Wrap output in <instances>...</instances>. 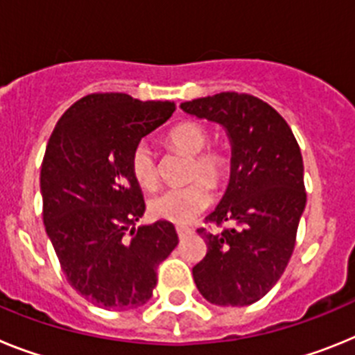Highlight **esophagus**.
Segmentation results:
<instances>
[{
  "mask_svg": "<svg viewBox=\"0 0 355 355\" xmlns=\"http://www.w3.org/2000/svg\"><path fill=\"white\" fill-rule=\"evenodd\" d=\"M191 232H193V230H191L189 227H182V225H180V227H177V234H178V237H180V239H182V237L189 236Z\"/></svg>",
  "mask_w": 355,
  "mask_h": 355,
  "instance_id": "1",
  "label": "esophagus"
}]
</instances>
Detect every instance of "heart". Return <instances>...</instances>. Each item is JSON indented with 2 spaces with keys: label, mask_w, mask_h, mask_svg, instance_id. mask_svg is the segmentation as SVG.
Wrapping results in <instances>:
<instances>
[{
  "label": "heart",
  "mask_w": 355,
  "mask_h": 355,
  "mask_svg": "<svg viewBox=\"0 0 355 355\" xmlns=\"http://www.w3.org/2000/svg\"><path fill=\"white\" fill-rule=\"evenodd\" d=\"M211 134L203 125L186 121L171 128L166 143L171 150L191 155L187 186L168 187L148 203L150 214L157 220L186 225L211 205V187H218L229 175V157L220 148H207ZM130 173L143 189H153L159 182V162L152 146L139 141L132 148ZM204 180L202 181L201 178Z\"/></svg>",
  "instance_id": "1"
}]
</instances>
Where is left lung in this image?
<instances>
[{
    "label": "left lung",
    "instance_id": "1",
    "mask_svg": "<svg viewBox=\"0 0 355 355\" xmlns=\"http://www.w3.org/2000/svg\"><path fill=\"white\" fill-rule=\"evenodd\" d=\"M180 109L225 126L232 144L230 182L218 207L198 229L207 245L193 268L202 297L216 306H250L277 284L297 241L306 209L304 162L291 128L266 101L220 92Z\"/></svg>",
    "mask_w": 355,
    "mask_h": 355
}]
</instances>
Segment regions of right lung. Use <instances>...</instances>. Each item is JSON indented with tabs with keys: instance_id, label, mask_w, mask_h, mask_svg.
Listing matches in <instances>:
<instances>
[{
	"instance_id": "right-lung-1",
	"label": "right lung",
	"mask_w": 355,
	"mask_h": 355,
	"mask_svg": "<svg viewBox=\"0 0 355 355\" xmlns=\"http://www.w3.org/2000/svg\"><path fill=\"white\" fill-rule=\"evenodd\" d=\"M173 101L94 92L58 119L41 168L42 220L64 275L105 309L146 304L159 266L178 245L173 223L132 229L144 214L132 148L168 121Z\"/></svg>"
}]
</instances>
